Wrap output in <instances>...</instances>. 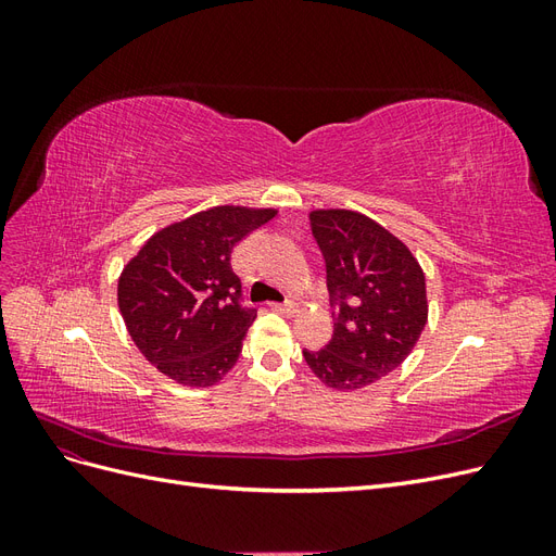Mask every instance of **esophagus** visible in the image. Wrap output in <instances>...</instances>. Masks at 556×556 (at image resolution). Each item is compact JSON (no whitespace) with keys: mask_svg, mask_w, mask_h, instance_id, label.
I'll use <instances>...</instances> for the list:
<instances>
[{"mask_svg":"<svg viewBox=\"0 0 556 556\" xmlns=\"http://www.w3.org/2000/svg\"><path fill=\"white\" fill-rule=\"evenodd\" d=\"M271 308L282 315H294L299 311V304H294V301H285V304H271Z\"/></svg>","mask_w":556,"mask_h":556,"instance_id":"obj_1","label":"esophagus"}]
</instances>
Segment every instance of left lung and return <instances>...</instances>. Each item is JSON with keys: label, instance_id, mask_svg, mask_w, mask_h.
Segmentation results:
<instances>
[{"label": "left lung", "instance_id": "obj_1", "mask_svg": "<svg viewBox=\"0 0 556 556\" xmlns=\"http://www.w3.org/2000/svg\"><path fill=\"white\" fill-rule=\"evenodd\" d=\"M311 227L336 323L331 341L304 350V359L331 390L355 392L399 368L422 336L425 271L406 243L357 211L317 208Z\"/></svg>", "mask_w": 556, "mask_h": 556}]
</instances>
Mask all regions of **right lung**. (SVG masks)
<instances>
[{
	"label": "right lung",
	"instance_id": "obj_1",
	"mask_svg": "<svg viewBox=\"0 0 556 556\" xmlns=\"http://www.w3.org/2000/svg\"><path fill=\"white\" fill-rule=\"evenodd\" d=\"M276 208L213 206L157 229L121 278L117 308L134 345L182 387H213L237 364L255 308H241L231 250Z\"/></svg>",
	"mask_w": 556,
	"mask_h": 556
}]
</instances>
